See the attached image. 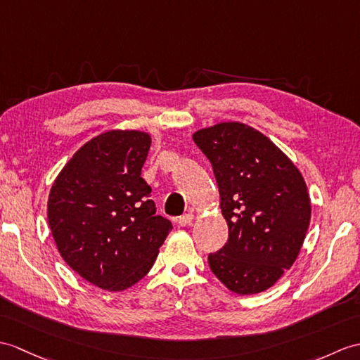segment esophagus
Listing matches in <instances>:
<instances>
[{
    "instance_id": "1",
    "label": "esophagus",
    "mask_w": 360,
    "mask_h": 360,
    "mask_svg": "<svg viewBox=\"0 0 360 360\" xmlns=\"http://www.w3.org/2000/svg\"><path fill=\"white\" fill-rule=\"evenodd\" d=\"M193 213H184L182 216H179V219H178V224L181 225V227H187V225H190L191 224V221H193Z\"/></svg>"
}]
</instances>
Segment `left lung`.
<instances>
[{
    "instance_id": "obj_1",
    "label": "left lung",
    "mask_w": 360,
    "mask_h": 360,
    "mask_svg": "<svg viewBox=\"0 0 360 360\" xmlns=\"http://www.w3.org/2000/svg\"><path fill=\"white\" fill-rule=\"evenodd\" d=\"M193 141L213 167L229 240L208 255L213 274L238 295L270 288L304 244L311 204L302 174L245 124L221 122Z\"/></svg>"
}]
</instances>
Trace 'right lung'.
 <instances>
[{"label":"right lung","instance_id":"add662e5","mask_svg":"<svg viewBox=\"0 0 360 360\" xmlns=\"http://www.w3.org/2000/svg\"><path fill=\"white\" fill-rule=\"evenodd\" d=\"M144 131L110 130L86 142L55 179L47 202L65 264L94 285L121 291L152 269L173 229L156 214L141 178L150 148Z\"/></svg>","mask_w":360,"mask_h":360}]
</instances>
